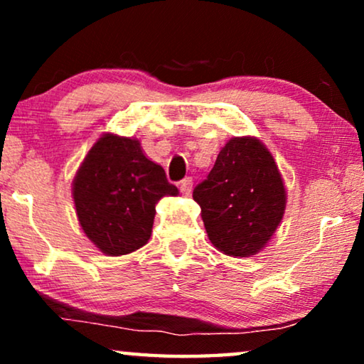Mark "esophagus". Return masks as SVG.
I'll list each match as a JSON object with an SVG mask.
<instances>
[{"label": "esophagus", "instance_id": "obj_1", "mask_svg": "<svg viewBox=\"0 0 364 364\" xmlns=\"http://www.w3.org/2000/svg\"><path fill=\"white\" fill-rule=\"evenodd\" d=\"M192 187H193V182L191 177H186L183 181H181V183H178V188H181L182 196H186V197H188L192 193Z\"/></svg>", "mask_w": 364, "mask_h": 364}]
</instances>
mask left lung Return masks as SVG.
<instances>
[{
	"mask_svg": "<svg viewBox=\"0 0 364 364\" xmlns=\"http://www.w3.org/2000/svg\"><path fill=\"white\" fill-rule=\"evenodd\" d=\"M208 240L230 257L257 255L280 225L287 191L275 159L257 137H233L193 188Z\"/></svg>",
	"mask_w": 364,
	"mask_h": 364,
	"instance_id": "1",
	"label": "left lung"
}]
</instances>
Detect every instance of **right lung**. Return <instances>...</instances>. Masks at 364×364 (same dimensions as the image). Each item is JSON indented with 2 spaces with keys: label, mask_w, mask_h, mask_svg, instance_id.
I'll return each instance as SVG.
<instances>
[{
  "label": "right lung",
  "mask_w": 364,
  "mask_h": 364,
  "mask_svg": "<svg viewBox=\"0 0 364 364\" xmlns=\"http://www.w3.org/2000/svg\"><path fill=\"white\" fill-rule=\"evenodd\" d=\"M178 196L159 164L144 156L137 139L104 134L91 147L73 182L84 233L102 253L119 257L151 238L156 203Z\"/></svg>",
  "instance_id": "obj_1"
}]
</instances>
